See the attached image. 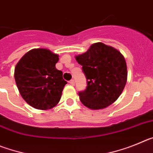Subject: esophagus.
I'll return each instance as SVG.
<instances>
[{
  "mask_svg": "<svg viewBox=\"0 0 153 153\" xmlns=\"http://www.w3.org/2000/svg\"><path fill=\"white\" fill-rule=\"evenodd\" d=\"M69 83H70V85H72V86H74V84H75V82H74V79H71V80H70V82H69Z\"/></svg>",
  "mask_w": 153,
  "mask_h": 153,
  "instance_id": "obj_1",
  "label": "esophagus"
}]
</instances>
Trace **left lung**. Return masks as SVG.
<instances>
[{
	"mask_svg": "<svg viewBox=\"0 0 153 153\" xmlns=\"http://www.w3.org/2000/svg\"><path fill=\"white\" fill-rule=\"evenodd\" d=\"M75 58L83 66L87 79L86 89L79 93L81 102L96 110L113 104L123 93L127 81L123 55L114 47L98 42Z\"/></svg>",
	"mask_w": 153,
	"mask_h": 153,
	"instance_id": "8db88e82",
	"label": "left lung"
}]
</instances>
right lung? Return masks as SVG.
Returning a JSON list of instances; mask_svg holds the SVG:
<instances>
[{"instance_id":"right-lung-1","label":"right lung","mask_w":153,"mask_h":153,"mask_svg":"<svg viewBox=\"0 0 153 153\" xmlns=\"http://www.w3.org/2000/svg\"><path fill=\"white\" fill-rule=\"evenodd\" d=\"M59 55L46 48L26 53L14 69V79L21 97L30 106L47 110L60 102L67 81L56 68Z\"/></svg>"}]
</instances>
